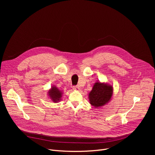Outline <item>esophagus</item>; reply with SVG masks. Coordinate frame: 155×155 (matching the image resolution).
I'll return each mask as SVG.
<instances>
[{
	"instance_id": "obj_1",
	"label": "esophagus",
	"mask_w": 155,
	"mask_h": 155,
	"mask_svg": "<svg viewBox=\"0 0 155 155\" xmlns=\"http://www.w3.org/2000/svg\"><path fill=\"white\" fill-rule=\"evenodd\" d=\"M73 89L74 91H79L80 88L78 87V86H74V87H73Z\"/></svg>"
}]
</instances>
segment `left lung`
Instances as JSON below:
<instances>
[{
	"label": "left lung",
	"mask_w": 155,
	"mask_h": 155,
	"mask_svg": "<svg viewBox=\"0 0 155 155\" xmlns=\"http://www.w3.org/2000/svg\"><path fill=\"white\" fill-rule=\"evenodd\" d=\"M113 95V87L105 82H97L93 85L92 91L88 93L90 104L95 108H99L107 104Z\"/></svg>",
	"instance_id": "left-lung-1"
}]
</instances>
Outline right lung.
Returning <instances> with one entry per match:
<instances>
[{
    "label": "right lung",
    "instance_id": "right-lung-1",
    "mask_svg": "<svg viewBox=\"0 0 155 155\" xmlns=\"http://www.w3.org/2000/svg\"><path fill=\"white\" fill-rule=\"evenodd\" d=\"M48 95L52 102L54 103H58L61 100L63 92L59 90L58 87L53 85L48 91Z\"/></svg>",
    "mask_w": 155,
    "mask_h": 155
}]
</instances>
